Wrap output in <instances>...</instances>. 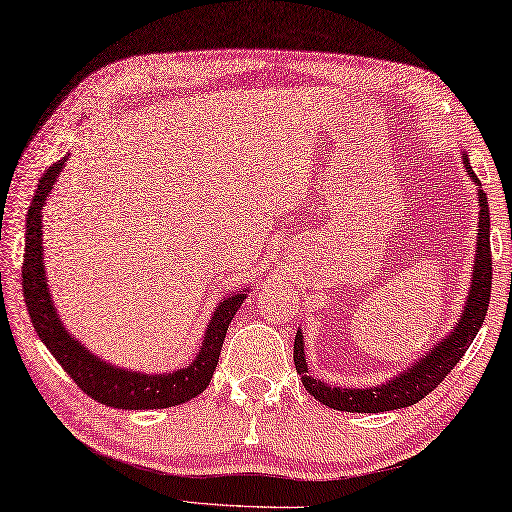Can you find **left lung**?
<instances>
[{
    "mask_svg": "<svg viewBox=\"0 0 512 512\" xmlns=\"http://www.w3.org/2000/svg\"><path fill=\"white\" fill-rule=\"evenodd\" d=\"M465 167L476 181V174L467 163ZM479 242H476V263H474V279L472 290H469L465 313L460 315L458 326H454L445 340L438 347L431 349L420 363L408 367L404 374L395 376L392 381H385L376 388H331L322 381L313 379L306 367V354H304V335L297 331L295 338V367L304 381V388L311 395L322 401L324 406L333 410H347V413H383V410H397L413 406L417 401L424 399L429 392H433L438 385L447 379V374L458 365V360L465 356V351L472 345V340L479 333L481 324L485 320L490 304L492 292V251H490V208L485 192H479Z\"/></svg>",
    "mask_w": 512,
    "mask_h": 512,
    "instance_id": "1",
    "label": "left lung"
}]
</instances>
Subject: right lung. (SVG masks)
Instances as JSON below:
<instances>
[{
	"label": "right lung",
	"mask_w": 512,
	"mask_h": 512,
	"mask_svg": "<svg viewBox=\"0 0 512 512\" xmlns=\"http://www.w3.org/2000/svg\"><path fill=\"white\" fill-rule=\"evenodd\" d=\"M67 156L49 165L40 177L36 195L31 199L27 215V236H24V263H22V292L27 301V311L33 329L45 347L52 351L54 358L61 363L63 370L72 376V381L99 404L122 408V410H154L186 404L192 397L201 395L206 385L211 383L213 372L220 360L222 342L226 329L238 313L245 292L226 297L208 324L204 345H201L197 358L188 367L172 374H140L113 367L97 356H92L79 340H74L63 329L61 320L54 311L52 295H49L45 265H43V206L45 199L52 195V186L63 170Z\"/></svg>",
	"instance_id": "right-lung-1"
}]
</instances>
